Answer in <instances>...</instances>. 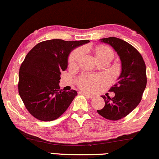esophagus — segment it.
I'll use <instances>...</instances> for the list:
<instances>
[{
	"label": "esophagus",
	"instance_id": "esophagus-1",
	"mask_svg": "<svg viewBox=\"0 0 159 159\" xmlns=\"http://www.w3.org/2000/svg\"><path fill=\"white\" fill-rule=\"evenodd\" d=\"M83 95H85L86 97L90 98V99H92V98L93 97V95H91V94H89V93H83Z\"/></svg>",
	"mask_w": 159,
	"mask_h": 159
}]
</instances>
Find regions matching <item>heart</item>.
Segmentation results:
<instances>
[{
  "label": "heart",
  "instance_id": "heart-1",
  "mask_svg": "<svg viewBox=\"0 0 159 159\" xmlns=\"http://www.w3.org/2000/svg\"><path fill=\"white\" fill-rule=\"evenodd\" d=\"M111 52L109 49L107 48H99L96 52V56L98 57L102 54H106V53ZM83 50L77 49L71 53L69 57V64L74 65L79 61V60L83 55ZM102 83V78L100 76H85L82 78L80 81V85L83 88V89L87 90V91H93L94 90L98 85H99Z\"/></svg>",
  "mask_w": 159,
  "mask_h": 159
}]
</instances>
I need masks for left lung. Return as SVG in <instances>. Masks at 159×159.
<instances>
[{"label": "left lung", "instance_id": "1", "mask_svg": "<svg viewBox=\"0 0 159 159\" xmlns=\"http://www.w3.org/2000/svg\"><path fill=\"white\" fill-rule=\"evenodd\" d=\"M99 41L111 46L117 53L121 70L116 83L111 88L115 96H102L105 106L97 110V113L110 120H119L128 115L141 102L147 85L145 63L140 53L126 41L114 37Z\"/></svg>", "mask_w": 159, "mask_h": 159}]
</instances>
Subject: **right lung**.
<instances>
[{
	"mask_svg": "<svg viewBox=\"0 0 159 159\" xmlns=\"http://www.w3.org/2000/svg\"><path fill=\"white\" fill-rule=\"evenodd\" d=\"M88 40L43 41L25 56L20 68L18 91L29 112L41 121L60 117L77 95L75 90H60L61 72L68 67V57Z\"/></svg>",
	"mask_w": 159,
	"mask_h": 159,
	"instance_id": "right-lung-1",
	"label": "right lung"
}]
</instances>
